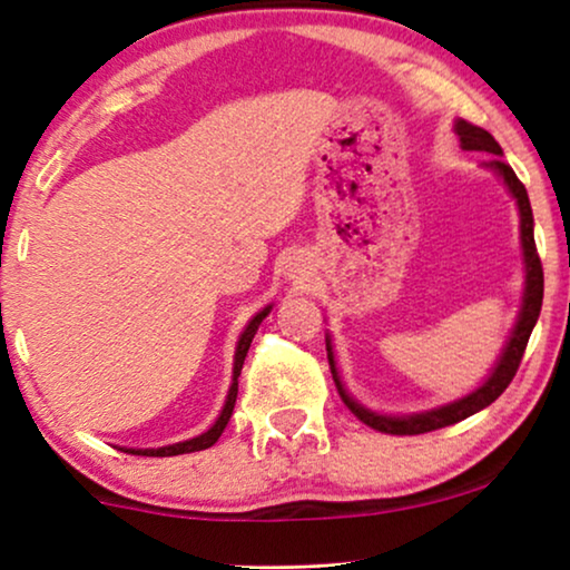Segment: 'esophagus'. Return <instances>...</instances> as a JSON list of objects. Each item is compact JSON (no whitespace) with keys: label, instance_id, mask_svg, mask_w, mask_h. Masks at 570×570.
<instances>
[{"label":"esophagus","instance_id":"esophagus-1","mask_svg":"<svg viewBox=\"0 0 570 570\" xmlns=\"http://www.w3.org/2000/svg\"><path fill=\"white\" fill-rule=\"evenodd\" d=\"M303 275H306V269H303L298 262H287L285 264V277L287 279H295V283H301Z\"/></svg>","mask_w":570,"mask_h":570}]
</instances>
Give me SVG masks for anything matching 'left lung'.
<instances>
[{
    "label": "left lung",
    "instance_id": "left-lung-1",
    "mask_svg": "<svg viewBox=\"0 0 570 570\" xmlns=\"http://www.w3.org/2000/svg\"><path fill=\"white\" fill-rule=\"evenodd\" d=\"M454 135L459 137V147H462V150L490 155V160L482 163V168L501 178V184L509 189L511 199L517 202L521 262H524V293H521L519 316L509 334V340H505L501 355H498L495 365L490 368L488 376L472 389L470 394L459 396V400H454V402L439 404V407H433V410L410 412V415L376 412V410H368L365 404L357 402L355 396L347 392L345 381H342V376H340L337 361H334L332 334H326V357H330L332 379H334V384H337L342 402L347 404L350 412H353L357 420H363L365 425H371L373 431H381V433L417 435V433H428V431H439V428L454 425V423H459V420L470 417V415H474V412L485 410L488 404H493L498 396L505 392V386L511 384V379L517 376L521 355H524V350H527L529 334H532L537 318H540V311H542L544 277H542V262H540V256H537V246H534V217H532V205H529L524 184L519 181L517 174L511 170V166H505V163L501 160L503 150L490 131L474 127V124H466L464 119H456Z\"/></svg>",
    "mask_w": 570,
    "mask_h": 570
}]
</instances>
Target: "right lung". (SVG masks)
Instances as JSON below:
<instances>
[{
	"instance_id": "1",
	"label": "right lung",
	"mask_w": 570,
	"mask_h": 570,
	"mask_svg": "<svg viewBox=\"0 0 570 570\" xmlns=\"http://www.w3.org/2000/svg\"><path fill=\"white\" fill-rule=\"evenodd\" d=\"M269 311H272V303H269V306H264L262 311H256V314L252 316V322L244 326V332H240V337L236 342V355H233V379H230L228 396H225L220 415H217L215 423L209 425L205 433L194 435V439L178 441V443H168V446H160V449H127V446H121V451H127V454H137V456H178V454H191V451H202V449L213 446V443L223 435L225 425H228V420L233 415V407H236L240 368H244L246 353H248V347H252L254 334H256V330H259V324L264 322V318L269 316Z\"/></svg>"
}]
</instances>
